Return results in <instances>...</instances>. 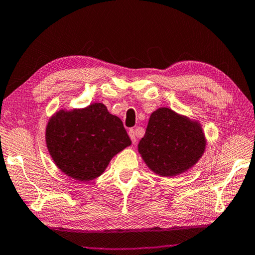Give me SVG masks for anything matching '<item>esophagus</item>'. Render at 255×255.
I'll use <instances>...</instances> for the list:
<instances>
[{"instance_id":"esophagus-1","label":"esophagus","mask_w":255,"mask_h":255,"mask_svg":"<svg viewBox=\"0 0 255 255\" xmlns=\"http://www.w3.org/2000/svg\"><path fill=\"white\" fill-rule=\"evenodd\" d=\"M129 137H130L132 144L135 145L137 143V137H136V131L133 130V129H130V130H129Z\"/></svg>"}]
</instances>
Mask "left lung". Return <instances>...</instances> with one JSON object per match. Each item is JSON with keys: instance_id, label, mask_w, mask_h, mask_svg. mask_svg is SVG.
<instances>
[{"instance_id": "1", "label": "left lung", "mask_w": 255, "mask_h": 255, "mask_svg": "<svg viewBox=\"0 0 255 255\" xmlns=\"http://www.w3.org/2000/svg\"><path fill=\"white\" fill-rule=\"evenodd\" d=\"M206 148L199 124L169 108H159L149 117L138 152L150 170L161 176H175L199 161Z\"/></svg>"}]
</instances>
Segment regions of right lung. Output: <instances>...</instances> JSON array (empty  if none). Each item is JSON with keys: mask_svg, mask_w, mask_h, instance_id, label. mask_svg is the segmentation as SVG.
Instances as JSON below:
<instances>
[{"mask_svg": "<svg viewBox=\"0 0 255 255\" xmlns=\"http://www.w3.org/2000/svg\"><path fill=\"white\" fill-rule=\"evenodd\" d=\"M46 144L56 166L81 182L100 176L116 154L131 144L124 124L102 103L59 110L49 119Z\"/></svg>", "mask_w": 255, "mask_h": 255, "instance_id": "1", "label": "right lung"}]
</instances>
